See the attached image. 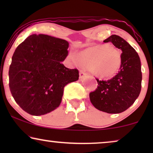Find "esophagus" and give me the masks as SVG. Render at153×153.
<instances>
[{"mask_svg": "<svg viewBox=\"0 0 153 153\" xmlns=\"http://www.w3.org/2000/svg\"><path fill=\"white\" fill-rule=\"evenodd\" d=\"M86 72H85V71L83 70H80L79 71V76H80V78H83L85 76H86Z\"/></svg>", "mask_w": 153, "mask_h": 153, "instance_id": "1", "label": "esophagus"}]
</instances>
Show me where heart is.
Returning <instances> with one entry per match:
<instances>
[{
  "mask_svg": "<svg viewBox=\"0 0 153 153\" xmlns=\"http://www.w3.org/2000/svg\"><path fill=\"white\" fill-rule=\"evenodd\" d=\"M70 59L76 65L82 63L88 67L92 73L100 78H109L120 70L122 55L118 49L112 45H95L79 52L70 54Z\"/></svg>",
  "mask_w": 153,
  "mask_h": 153,
  "instance_id": "obj_1",
  "label": "heart"
}]
</instances>
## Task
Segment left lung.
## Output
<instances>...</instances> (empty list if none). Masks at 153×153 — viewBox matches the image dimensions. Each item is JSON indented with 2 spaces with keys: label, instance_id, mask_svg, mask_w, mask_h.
Instances as JSON below:
<instances>
[{
  "label": "left lung",
  "instance_id": "1",
  "mask_svg": "<svg viewBox=\"0 0 153 153\" xmlns=\"http://www.w3.org/2000/svg\"><path fill=\"white\" fill-rule=\"evenodd\" d=\"M108 42L122 51V66L118 74L109 80L96 79L97 88L89 96L97 109L108 114H119L130 107L141 92V60L135 49L122 37L112 35L104 40Z\"/></svg>",
  "mask_w": 153,
  "mask_h": 153
}]
</instances>
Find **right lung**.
<instances>
[{
    "label": "right lung",
    "instance_id": "right-lung-1",
    "mask_svg": "<svg viewBox=\"0 0 153 153\" xmlns=\"http://www.w3.org/2000/svg\"><path fill=\"white\" fill-rule=\"evenodd\" d=\"M66 40L47 35L28 36L16 47L9 70L12 97L23 110L41 116L58 107L64 87L79 79V70L62 62L68 55Z\"/></svg>",
    "mask_w": 153,
    "mask_h": 153
}]
</instances>
